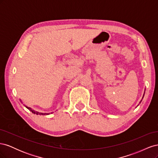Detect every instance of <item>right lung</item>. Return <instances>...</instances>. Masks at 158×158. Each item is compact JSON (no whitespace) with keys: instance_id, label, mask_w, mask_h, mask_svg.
<instances>
[{"instance_id":"right-lung-1","label":"right lung","mask_w":158,"mask_h":158,"mask_svg":"<svg viewBox=\"0 0 158 158\" xmlns=\"http://www.w3.org/2000/svg\"><path fill=\"white\" fill-rule=\"evenodd\" d=\"M26 108H27L28 109H29L30 110V111H31L33 113H34V114H46V113H38V112H35V111H33V110H32L31 109H30V107H26Z\"/></svg>"}]
</instances>
